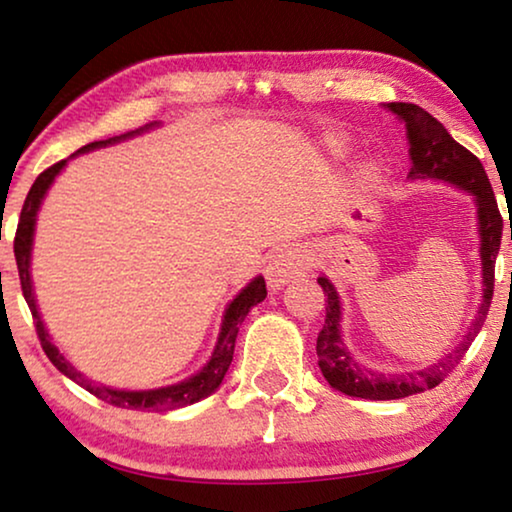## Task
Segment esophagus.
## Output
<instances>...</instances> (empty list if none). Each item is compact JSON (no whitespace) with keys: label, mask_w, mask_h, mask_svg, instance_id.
Here are the masks:
<instances>
[{"label":"esophagus","mask_w":512,"mask_h":512,"mask_svg":"<svg viewBox=\"0 0 512 512\" xmlns=\"http://www.w3.org/2000/svg\"><path fill=\"white\" fill-rule=\"evenodd\" d=\"M305 272V256L296 247H282L270 256L268 268H265V279H268L270 291H279L291 279L300 277Z\"/></svg>","instance_id":"34e87169"}]
</instances>
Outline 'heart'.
Instances as JSON below:
<instances>
[{
  "label": "heart",
  "mask_w": 512,
  "mask_h": 512,
  "mask_svg": "<svg viewBox=\"0 0 512 512\" xmlns=\"http://www.w3.org/2000/svg\"><path fill=\"white\" fill-rule=\"evenodd\" d=\"M335 151H342V149H335ZM366 174H368V177H373V174H375V170H373V167H368V170H366Z\"/></svg>",
  "instance_id": "b5f03b06"
}]
</instances>
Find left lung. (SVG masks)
Instances as JSON below:
<instances>
[{
  "mask_svg": "<svg viewBox=\"0 0 512 512\" xmlns=\"http://www.w3.org/2000/svg\"><path fill=\"white\" fill-rule=\"evenodd\" d=\"M384 109L391 111L398 121L405 125V137H408L410 153V181H440L450 184L466 195H471L475 205V219H478V237H480V265H482V303L475 317L459 340V345L445 354L443 359L431 363V366L412 370V373H380L363 366L342 340V303L335 284L326 275H319L317 282L326 293V324L317 338V356L321 375L335 391L368 398V401H394L412 394H422L426 389L438 387L452 368L457 366L466 349L471 347L475 335L485 324L489 303L494 293V263L499 256L503 219L496 205L492 184H489L485 167L471 151L454 142L443 123L436 121L429 111L417 104L408 102H389ZM512 237V223H510Z\"/></svg>",
  "mask_w": 512,
  "mask_h": 512,
  "instance_id": "8db88e82",
  "label": "left lung"
}]
</instances>
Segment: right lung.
I'll return each instance as SVG.
<instances>
[{"label": "right lung", "instance_id": "add662e5", "mask_svg": "<svg viewBox=\"0 0 512 512\" xmlns=\"http://www.w3.org/2000/svg\"><path fill=\"white\" fill-rule=\"evenodd\" d=\"M158 121L146 123L144 128H137L132 132H125L121 137H109V139H100V142L86 144L83 149H79L72 156L60 160L53 167H48L46 172H41L37 181H34L30 193H27L23 212H20V221H18V233H16V242H13V254H16V263H18V275H20V286H23V296L30 305V312L34 317V326H37V335L41 340V347L55 368L60 370L62 375L69 377V380L79 384L90 394L102 398L116 408H125V410H177V408H186V405H193L202 401V398L212 396L219 384L226 377L230 361H233V352H235V338L237 331H240L244 317H247L249 310L254 305L261 303L268 296L265 291V279L261 275H256L251 282L244 286V289L237 293V296L230 300L223 310L221 317V328H219V338H216V345L212 349V356H209L205 366H202L198 373H193L186 380L167 384V387H156V389H114L107 387V384H100L95 380H90L88 375H83L81 370H76L72 363L65 359V354L55 347V342L51 335L46 331L44 319H41V312L37 307V296H34V286H32V249H34V230H37V219H39V209L44 205L48 191L58 179V174L65 170L67 163L81 153H90L95 149H104V146L125 142V139H132L137 135H144V132L156 130Z\"/></svg>", "mask_w": 512, "mask_h": 512}]
</instances>
